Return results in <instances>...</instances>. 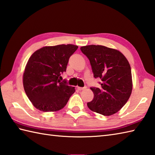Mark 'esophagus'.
Listing matches in <instances>:
<instances>
[{
  "label": "esophagus",
  "mask_w": 155,
  "mask_h": 155,
  "mask_svg": "<svg viewBox=\"0 0 155 155\" xmlns=\"http://www.w3.org/2000/svg\"><path fill=\"white\" fill-rule=\"evenodd\" d=\"M86 87H77V89L78 90V91H82V90H83V89H85Z\"/></svg>",
  "instance_id": "34e87169"
}]
</instances>
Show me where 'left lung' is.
Returning <instances> with one entry per match:
<instances>
[{"label":"left lung","instance_id":"1","mask_svg":"<svg viewBox=\"0 0 155 155\" xmlns=\"http://www.w3.org/2000/svg\"><path fill=\"white\" fill-rule=\"evenodd\" d=\"M81 50L89 60L94 77L101 80V87L91 88L94 97L87 103L88 107L104 116L117 113L132 93V72L128 60L120 51L104 45H86Z\"/></svg>","mask_w":155,"mask_h":155}]
</instances>
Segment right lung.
I'll use <instances>...</instances> for the list:
<instances>
[{"mask_svg": "<svg viewBox=\"0 0 155 155\" xmlns=\"http://www.w3.org/2000/svg\"><path fill=\"white\" fill-rule=\"evenodd\" d=\"M77 48L72 44L45 46L29 58L23 73V87L38 110L45 112L61 110L75 92L74 87L60 78Z\"/></svg>", "mask_w": 155, "mask_h": 155, "instance_id": "obj_1", "label": "right lung"}]
</instances>
